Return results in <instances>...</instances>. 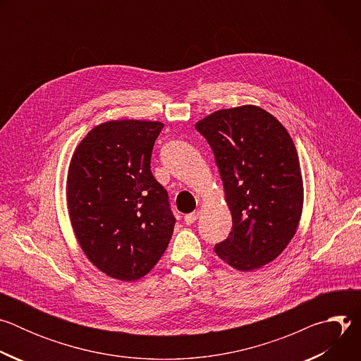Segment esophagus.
I'll use <instances>...</instances> for the list:
<instances>
[{
	"instance_id": "1",
	"label": "esophagus",
	"mask_w": 361,
	"mask_h": 361,
	"mask_svg": "<svg viewBox=\"0 0 361 361\" xmlns=\"http://www.w3.org/2000/svg\"><path fill=\"white\" fill-rule=\"evenodd\" d=\"M198 216H200V213L198 212H192V213H190V214H187L185 217H184V221H185V224H192L197 219H198Z\"/></svg>"
}]
</instances>
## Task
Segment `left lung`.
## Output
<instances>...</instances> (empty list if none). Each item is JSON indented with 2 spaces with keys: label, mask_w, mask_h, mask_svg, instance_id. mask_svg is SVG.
Wrapping results in <instances>:
<instances>
[{
  "label": "left lung",
  "mask_w": 361,
  "mask_h": 361,
  "mask_svg": "<svg viewBox=\"0 0 361 361\" xmlns=\"http://www.w3.org/2000/svg\"><path fill=\"white\" fill-rule=\"evenodd\" d=\"M219 167L233 231L216 244L228 266L250 271L273 262L297 231L302 178L295 145L266 110H220L195 124Z\"/></svg>",
  "instance_id": "obj_1"
}]
</instances>
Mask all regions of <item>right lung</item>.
<instances>
[{
	"label": "right lung",
	"instance_id": "1",
	"mask_svg": "<svg viewBox=\"0 0 361 361\" xmlns=\"http://www.w3.org/2000/svg\"><path fill=\"white\" fill-rule=\"evenodd\" d=\"M164 124L121 120L94 127L75 148L67 202L88 260L107 276L134 281L164 254L176 224L167 190L151 173Z\"/></svg>",
	"mask_w": 361,
	"mask_h": 361
}]
</instances>
